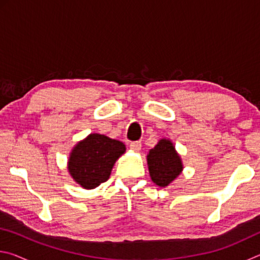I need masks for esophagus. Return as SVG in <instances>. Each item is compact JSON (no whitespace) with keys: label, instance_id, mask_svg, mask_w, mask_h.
Segmentation results:
<instances>
[{"label":"esophagus","instance_id":"esophagus-1","mask_svg":"<svg viewBox=\"0 0 260 260\" xmlns=\"http://www.w3.org/2000/svg\"><path fill=\"white\" fill-rule=\"evenodd\" d=\"M129 148L134 151H140L141 150V142L140 141H133V142H131Z\"/></svg>","mask_w":260,"mask_h":260}]
</instances>
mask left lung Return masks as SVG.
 Masks as SVG:
<instances>
[{"mask_svg":"<svg viewBox=\"0 0 260 260\" xmlns=\"http://www.w3.org/2000/svg\"><path fill=\"white\" fill-rule=\"evenodd\" d=\"M148 166L153 182L166 187L181 173V159L169 140H160L148 155Z\"/></svg>","mask_w":260,"mask_h":260,"instance_id":"1","label":"left lung"}]
</instances>
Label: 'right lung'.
<instances>
[{"label":"right lung","mask_w":260,"mask_h":260,"mask_svg":"<svg viewBox=\"0 0 260 260\" xmlns=\"http://www.w3.org/2000/svg\"><path fill=\"white\" fill-rule=\"evenodd\" d=\"M125 150V144L120 141L90 134L72 150L69 159L70 174L83 188H96L109 179L114 162Z\"/></svg>","instance_id":"obj_1"}]
</instances>
